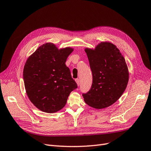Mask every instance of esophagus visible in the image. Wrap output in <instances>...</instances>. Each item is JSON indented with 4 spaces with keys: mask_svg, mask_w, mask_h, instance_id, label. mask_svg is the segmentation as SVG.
Masks as SVG:
<instances>
[{
    "mask_svg": "<svg viewBox=\"0 0 151 151\" xmlns=\"http://www.w3.org/2000/svg\"><path fill=\"white\" fill-rule=\"evenodd\" d=\"M75 81L76 82L78 86H80V79H78V78L76 79V80H75Z\"/></svg>",
    "mask_w": 151,
    "mask_h": 151,
    "instance_id": "34e87169",
    "label": "esophagus"
}]
</instances>
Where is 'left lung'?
<instances>
[{"label": "left lung", "mask_w": 151, "mask_h": 151, "mask_svg": "<svg viewBox=\"0 0 151 151\" xmlns=\"http://www.w3.org/2000/svg\"><path fill=\"white\" fill-rule=\"evenodd\" d=\"M93 75L91 89L83 93L90 106L103 109L114 104L125 91L129 71L123 56L114 45L101 42L85 50Z\"/></svg>", "instance_id": "1"}]
</instances>
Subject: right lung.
I'll use <instances>...</instances> for the list:
<instances>
[{
  "label": "right lung",
  "instance_id": "obj_1",
  "mask_svg": "<svg viewBox=\"0 0 151 151\" xmlns=\"http://www.w3.org/2000/svg\"><path fill=\"white\" fill-rule=\"evenodd\" d=\"M73 51L70 47L58 50L54 44L47 43L26 61L23 76L27 94L43 112L53 113L62 109L70 93L78 87L65 65Z\"/></svg>",
  "mask_w": 151,
  "mask_h": 151
}]
</instances>
